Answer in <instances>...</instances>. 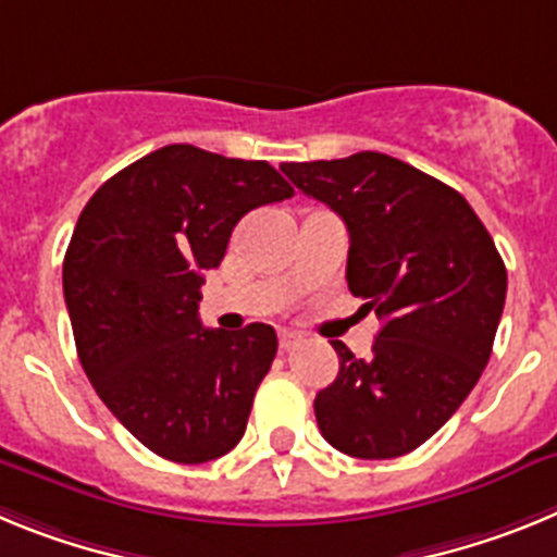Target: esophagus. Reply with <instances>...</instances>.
Returning <instances> with one entry per match:
<instances>
[{
	"instance_id": "obj_1",
	"label": "esophagus",
	"mask_w": 557,
	"mask_h": 557,
	"mask_svg": "<svg viewBox=\"0 0 557 557\" xmlns=\"http://www.w3.org/2000/svg\"><path fill=\"white\" fill-rule=\"evenodd\" d=\"M298 339H301V334L298 332H289V329L278 332V346H282V351H289L293 346H298Z\"/></svg>"
}]
</instances>
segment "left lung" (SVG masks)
<instances>
[{"label": "left lung", "instance_id": "1", "mask_svg": "<svg viewBox=\"0 0 557 557\" xmlns=\"http://www.w3.org/2000/svg\"><path fill=\"white\" fill-rule=\"evenodd\" d=\"M348 228V289L382 321L371 357L332 339L339 371L314 396L343 455L391 460L430 441L488 366L508 270L469 200L385 152L282 164Z\"/></svg>", "mask_w": 557, "mask_h": 557}]
</instances>
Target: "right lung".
Wrapping results in <instances>:
<instances>
[{
    "label": "right lung",
    "instance_id": "add662e5",
    "mask_svg": "<svg viewBox=\"0 0 557 557\" xmlns=\"http://www.w3.org/2000/svg\"><path fill=\"white\" fill-rule=\"evenodd\" d=\"M293 198L268 161L166 145L91 195L63 259V298L88 382L139 444L172 462L223 457L248 426L278 339L268 323L203 329V270L234 225Z\"/></svg>",
    "mask_w": 557,
    "mask_h": 557
}]
</instances>
